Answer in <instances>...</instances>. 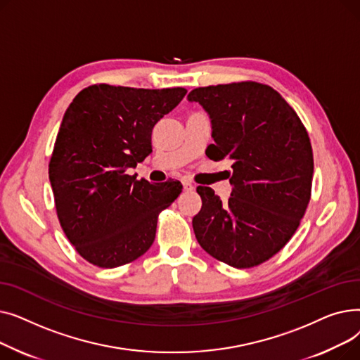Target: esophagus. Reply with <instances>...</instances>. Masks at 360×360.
<instances>
[{
	"label": "esophagus",
	"mask_w": 360,
	"mask_h": 360,
	"mask_svg": "<svg viewBox=\"0 0 360 360\" xmlns=\"http://www.w3.org/2000/svg\"><path fill=\"white\" fill-rule=\"evenodd\" d=\"M182 185H184V190H185V191H194V190H195L194 184L190 182V181H186V179L182 181Z\"/></svg>",
	"instance_id": "1"
}]
</instances>
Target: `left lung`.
Listing matches in <instances>:
<instances>
[{
    "label": "left lung",
    "instance_id": "1",
    "mask_svg": "<svg viewBox=\"0 0 360 360\" xmlns=\"http://www.w3.org/2000/svg\"><path fill=\"white\" fill-rule=\"evenodd\" d=\"M188 102H198L210 117L214 144L207 156L233 162L228 202L197 186L202 207L193 219L195 238L232 267L258 266L285 247L305 214L314 175L308 132L267 84L198 87Z\"/></svg>",
    "mask_w": 360,
    "mask_h": 360
}]
</instances>
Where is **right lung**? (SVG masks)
Returning a JSON list of instances; mask_svg holds the SVG:
<instances>
[{"instance_id":"obj_1","label":"right lung","mask_w":360,"mask_h":360,"mask_svg":"<svg viewBox=\"0 0 360 360\" xmlns=\"http://www.w3.org/2000/svg\"><path fill=\"white\" fill-rule=\"evenodd\" d=\"M186 90L93 84L72 99L56 136L49 181L61 228L94 266L115 269L155 240L158 216L182 191L179 181L128 175L151 153L153 127Z\"/></svg>"}]
</instances>
